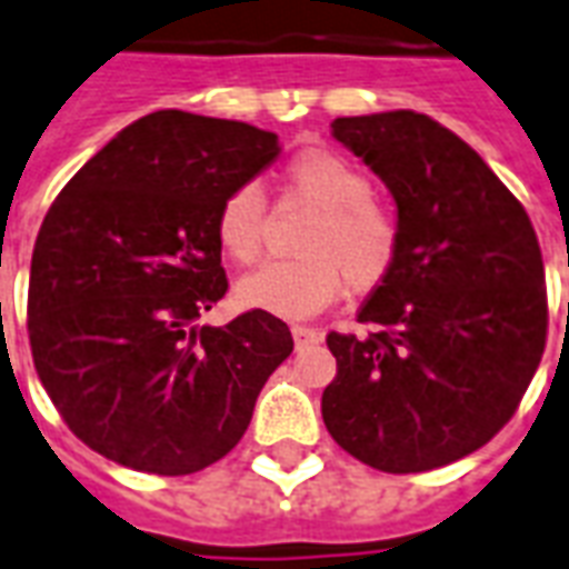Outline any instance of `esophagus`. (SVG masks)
<instances>
[{
	"instance_id": "obj_1",
	"label": "esophagus",
	"mask_w": 569,
	"mask_h": 569,
	"mask_svg": "<svg viewBox=\"0 0 569 569\" xmlns=\"http://www.w3.org/2000/svg\"><path fill=\"white\" fill-rule=\"evenodd\" d=\"M292 340H296V347H313L322 340V331L319 328H310V326H292Z\"/></svg>"
}]
</instances>
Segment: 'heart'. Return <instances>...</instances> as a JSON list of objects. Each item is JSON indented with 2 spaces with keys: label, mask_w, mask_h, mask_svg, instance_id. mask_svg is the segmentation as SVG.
Here are the masks:
<instances>
[{
  "label": "heart",
  "mask_w": 569,
  "mask_h": 569,
  "mask_svg": "<svg viewBox=\"0 0 569 569\" xmlns=\"http://www.w3.org/2000/svg\"><path fill=\"white\" fill-rule=\"evenodd\" d=\"M370 178L352 159L328 147H307L283 171V199L313 210L298 241L301 259L243 277L238 301L273 317H313L335 305L347 286L373 292L401 259L398 213L370 199ZM213 234L238 264H256L268 238V201L256 183L234 187L220 201Z\"/></svg>",
  "instance_id": "heart-1"
}]
</instances>
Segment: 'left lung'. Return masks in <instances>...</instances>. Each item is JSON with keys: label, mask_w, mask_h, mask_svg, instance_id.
<instances>
[{"label": "left lung", "mask_w": 569, "mask_h": 569, "mask_svg": "<svg viewBox=\"0 0 569 569\" xmlns=\"http://www.w3.org/2000/svg\"><path fill=\"white\" fill-rule=\"evenodd\" d=\"M331 134L389 187L403 243L359 310L370 331H328V435L386 473L452 465L512 419L542 359L537 231L477 150L425 113L338 117Z\"/></svg>", "instance_id": "1"}]
</instances>
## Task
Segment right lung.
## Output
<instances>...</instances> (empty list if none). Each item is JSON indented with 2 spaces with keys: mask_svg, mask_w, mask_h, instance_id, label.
Instances as JSON below:
<instances>
[{
  "mask_svg": "<svg viewBox=\"0 0 569 569\" xmlns=\"http://www.w3.org/2000/svg\"><path fill=\"white\" fill-rule=\"evenodd\" d=\"M280 153L234 120L156 111L62 187L29 268L38 380L71 435L117 465L187 477L229 456L292 352L283 319L196 326L229 280L220 201Z\"/></svg>",
  "mask_w": 569,
  "mask_h": 569,
  "instance_id": "add662e5",
  "label": "right lung"
}]
</instances>
